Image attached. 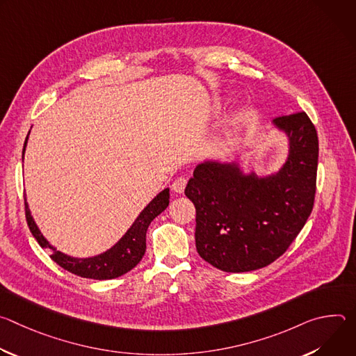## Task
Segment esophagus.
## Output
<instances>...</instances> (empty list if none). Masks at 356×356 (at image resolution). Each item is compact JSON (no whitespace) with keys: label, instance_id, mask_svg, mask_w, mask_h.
<instances>
[{"label":"esophagus","instance_id":"esophagus-1","mask_svg":"<svg viewBox=\"0 0 356 356\" xmlns=\"http://www.w3.org/2000/svg\"><path fill=\"white\" fill-rule=\"evenodd\" d=\"M187 186V179L186 177H177L173 184H172V188L176 191V193H183L184 188Z\"/></svg>","mask_w":356,"mask_h":356}]
</instances>
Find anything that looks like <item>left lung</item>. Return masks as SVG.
Segmentation results:
<instances>
[{"label": "left lung", "instance_id": "1", "mask_svg": "<svg viewBox=\"0 0 356 356\" xmlns=\"http://www.w3.org/2000/svg\"><path fill=\"white\" fill-rule=\"evenodd\" d=\"M273 124L289 138V156L272 176L243 175L236 163H200L184 194L195 207V248L214 268H265L287 250L314 206L318 136L301 111Z\"/></svg>", "mask_w": 356, "mask_h": 356}]
</instances>
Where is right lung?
Segmentation results:
<instances>
[{
  "label": "right lung",
  "instance_id": "right-lung-1",
  "mask_svg": "<svg viewBox=\"0 0 356 356\" xmlns=\"http://www.w3.org/2000/svg\"><path fill=\"white\" fill-rule=\"evenodd\" d=\"M26 142H28V136L24 143L22 161H24ZM168 206H169V188H165L142 210V213L138 216L132 227L111 249L101 253V255H97L92 258H84V259L65 255V253H62L60 250H56V248H54L44 239V236L40 234L39 228L36 227L31 216L26 198H25V216H26L28 227L32 235L35 236V239L38 241V243L42 248H49L52 250L50 258H52L59 266H62L65 270L73 275H77L80 277L107 280V279H115L118 276L125 275L140 262L146 250L147 227L162 211L166 210Z\"/></svg>",
  "mask_w": 356,
  "mask_h": 356
}]
</instances>
